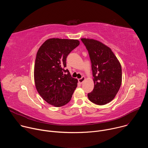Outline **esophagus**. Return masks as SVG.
<instances>
[{"instance_id":"1","label":"esophagus","mask_w":148,"mask_h":148,"mask_svg":"<svg viewBox=\"0 0 148 148\" xmlns=\"http://www.w3.org/2000/svg\"><path fill=\"white\" fill-rule=\"evenodd\" d=\"M85 79H86V78H85V77H82L81 78L78 79V81H79V82L80 84H82Z\"/></svg>"}]
</instances>
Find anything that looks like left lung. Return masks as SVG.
Wrapping results in <instances>:
<instances>
[{"mask_svg": "<svg viewBox=\"0 0 148 148\" xmlns=\"http://www.w3.org/2000/svg\"><path fill=\"white\" fill-rule=\"evenodd\" d=\"M81 40L88 50L94 77V87L88 94L90 101L99 105L111 102L122 82V69L111 49L101 42L89 38Z\"/></svg>", "mask_w": 148, "mask_h": 148, "instance_id": "left-lung-1", "label": "left lung"}]
</instances>
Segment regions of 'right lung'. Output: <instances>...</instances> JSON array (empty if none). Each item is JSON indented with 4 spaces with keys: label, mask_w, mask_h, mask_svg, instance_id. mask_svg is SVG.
Segmentation results:
<instances>
[{
    "label": "right lung",
    "mask_w": 148,
    "mask_h": 148,
    "mask_svg": "<svg viewBox=\"0 0 148 148\" xmlns=\"http://www.w3.org/2000/svg\"><path fill=\"white\" fill-rule=\"evenodd\" d=\"M79 45L77 40L50 38L39 48L34 65L36 88L47 103L63 106L71 99L78 80L66 69V58Z\"/></svg>",
    "instance_id": "add662e5"
}]
</instances>
